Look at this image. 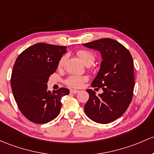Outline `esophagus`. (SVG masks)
<instances>
[{"mask_svg": "<svg viewBox=\"0 0 154 154\" xmlns=\"http://www.w3.org/2000/svg\"><path fill=\"white\" fill-rule=\"evenodd\" d=\"M70 92L72 94H77L79 92V91H77V90H74V89H72L70 91Z\"/></svg>", "mask_w": 154, "mask_h": 154, "instance_id": "esophagus-1", "label": "esophagus"}]
</instances>
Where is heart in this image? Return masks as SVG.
<instances>
[{
  "mask_svg": "<svg viewBox=\"0 0 154 154\" xmlns=\"http://www.w3.org/2000/svg\"><path fill=\"white\" fill-rule=\"evenodd\" d=\"M77 55L80 58L82 62L87 66H91L95 61L94 54L92 52H91V51H88V50H80V51H79L77 52ZM66 59H67V56L66 55L61 57L59 62H58V67L62 68L64 66L65 63H66ZM86 80L87 77L85 76L73 75L68 77L65 80V83L69 87H72V88H80V87L82 86V83L85 81H86Z\"/></svg>",
  "mask_w": 154,
  "mask_h": 154,
  "instance_id": "1",
  "label": "heart"
}]
</instances>
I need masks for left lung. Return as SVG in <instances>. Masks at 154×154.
<instances>
[{
    "mask_svg": "<svg viewBox=\"0 0 154 154\" xmlns=\"http://www.w3.org/2000/svg\"><path fill=\"white\" fill-rule=\"evenodd\" d=\"M83 46L101 53L103 61L91 86L103 91L97 96L94 91L86 90L89 99L84 111L94 122L109 123L125 112L132 100L135 84L132 56L123 45L111 38L100 39Z\"/></svg>",
    "mask_w": 154,
    "mask_h": 154,
    "instance_id": "8db88e82",
    "label": "left lung"
}]
</instances>
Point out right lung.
<instances>
[{"mask_svg": "<svg viewBox=\"0 0 154 154\" xmlns=\"http://www.w3.org/2000/svg\"><path fill=\"white\" fill-rule=\"evenodd\" d=\"M66 46L37 43L17 57L11 76L14 100L26 118L37 124L47 123L59 115L61 99L69 90L60 88L51 92L47 82L55 72Z\"/></svg>", "mask_w": 154, "mask_h": 154, "instance_id": "add662e5", "label": "right lung"}]
</instances>
